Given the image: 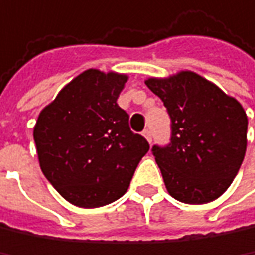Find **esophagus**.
Here are the masks:
<instances>
[{
  "label": "esophagus",
  "instance_id": "esophagus-1",
  "mask_svg": "<svg viewBox=\"0 0 255 255\" xmlns=\"http://www.w3.org/2000/svg\"><path fill=\"white\" fill-rule=\"evenodd\" d=\"M142 135H144V138H145L148 142H151V132H150L148 129H145V130L142 132Z\"/></svg>",
  "mask_w": 255,
  "mask_h": 255
}]
</instances>
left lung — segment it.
Here are the masks:
<instances>
[{"label": "left lung", "instance_id": "left-lung-1", "mask_svg": "<svg viewBox=\"0 0 255 255\" xmlns=\"http://www.w3.org/2000/svg\"><path fill=\"white\" fill-rule=\"evenodd\" d=\"M145 84L171 117V142L151 150L168 193L191 205L215 200L245 156L248 119L242 105L191 71L151 77Z\"/></svg>", "mask_w": 255, "mask_h": 255}]
</instances>
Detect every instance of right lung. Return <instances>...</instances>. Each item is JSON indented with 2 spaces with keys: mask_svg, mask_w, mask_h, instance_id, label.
<instances>
[{
  "mask_svg": "<svg viewBox=\"0 0 255 255\" xmlns=\"http://www.w3.org/2000/svg\"><path fill=\"white\" fill-rule=\"evenodd\" d=\"M128 75L87 69L38 116L40 168L69 203L98 208L122 197L150 145L117 104Z\"/></svg>",
  "mask_w": 255,
  "mask_h": 255,
  "instance_id": "1",
  "label": "right lung"
}]
</instances>
